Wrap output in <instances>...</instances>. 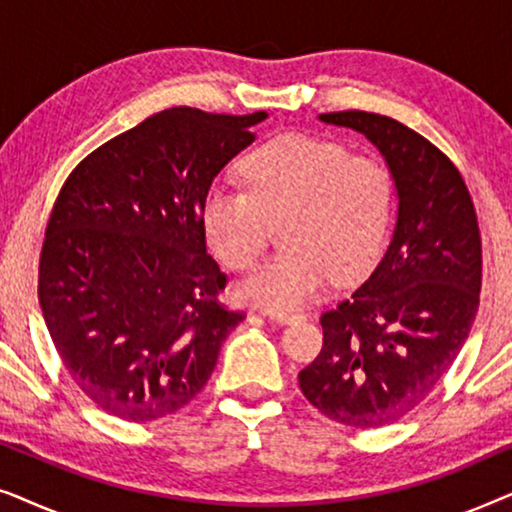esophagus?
I'll return each mask as SVG.
<instances>
[{"mask_svg": "<svg viewBox=\"0 0 512 512\" xmlns=\"http://www.w3.org/2000/svg\"><path fill=\"white\" fill-rule=\"evenodd\" d=\"M270 319L279 321V324H293V321H300L303 319V314L300 312H277V310H265Z\"/></svg>", "mask_w": 512, "mask_h": 512, "instance_id": "esophagus-1", "label": "esophagus"}]
</instances>
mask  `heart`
Returning <instances> with one entry per match:
<instances>
[{
    "label": "heart",
    "instance_id": "1",
    "mask_svg": "<svg viewBox=\"0 0 512 512\" xmlns=\"http://www.w3.org/2000/svg\"><path fill=\"white\" fill-rule=\"evenodd\" d=\"M247 191L212 186L202 228L216 258L249 270L282 226V254L235 286V296L289 312L319 296L328 279L349 284L380 258L394 212V179L375 158L307 135H284L242 160Z\"/></svg>",
    "mask_w": 512,
    "mask_h": 512
}]
</instances>
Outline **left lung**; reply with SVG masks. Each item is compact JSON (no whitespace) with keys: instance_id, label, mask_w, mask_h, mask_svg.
Listing matches in <instances>:
<instances>
[{"instance_id":"left-lung-1","label":"left lung","mask_w":512,"mask_h":512,"mask_svg":"<svg viewBox=\"0 0 512 512\" xmlns=\"http://www.w3.org/2000/svg\"><path fill=\"white\" fill-rule=\"evenodd\" d=\"M319 121L361 132L380 149L398 214L373 275L321 314L324 347L298 382L333 422L377 429L438 387L471 333L482 284L478 216L452 160L408 125L368 111Z\"/></svg>"}]
</instances>
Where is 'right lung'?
I'll return each instance as SVG.
<instances>
[{"mask_svg": "<svg viewBox=\"0 0 512 512\" xmlns=\"http://www.w3.org/2000/svg\"><path fill=\"white\" fill-rule=\"evenodd\" d=\"M247 116L165 109L69 174L39 258V305L67 373L125 422L191 403L244 319L219 303L226 275L207 254L202 200L254 142Z\"/></svg>", "mask_w": 512, "mask_h": 512, "instance_id": "1", "label": "right lung"}]
</instances>
